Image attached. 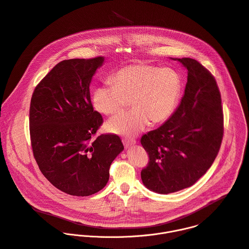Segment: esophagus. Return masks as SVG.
<instances>
[{
  "instance_id": "34e87169",
  "label": "esophagus",
  "mask_w": 249,
  "mask_h": 249,
  "mask_svg": "<svg viewBox=\"0 0 249 249\" xmlns=\"http://www.w3.org/2000/svg\"><path fill=\"white\" fill-rule=\"evenodd\" d=\"M123 143H124V145H125L126 148H129V147L135 145V144H136V142H135V140H127V141H124Z\"/></svg>"
}]
</instances>
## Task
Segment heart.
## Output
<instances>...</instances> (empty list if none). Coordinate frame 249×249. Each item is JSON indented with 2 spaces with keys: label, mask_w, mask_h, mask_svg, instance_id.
<instances>
[{
  "label": "heart",
  "mask_w": 249,
  "mask_h": 249,
  "mask_svg": "<svg viewBox=\"0 0 249 249\" xmlns=\"http://www.w3.org/2000/svg\"><path fill=\"white\" fill-rule=\"evenodd\" d=\"M111 84L98 87L93 94L95 109L114 115L131 105L133 110L110 119L106 129L112 134L133 138L149 124L166 121L175 111L182 93L180 75L169 68L143 63L130 64L117 70Z\"/></svg>",
  "instance_id": "b5f03b06"
}]
</instances>
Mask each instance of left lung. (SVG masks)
<instances>
[{
	"label": "left lung",
	"mask_w": 249,
	"mask_h": 249,
	"mask_svg": "<svg viewBox=\"0 0 249 249\" xmlns=\"http://www.w3.org/2000/svg\"><path fill=\"white\" fill-rule=\"evenodd\" d=\"M188 70L174 114L141 139L149 162L141 178L148 190L168 195L193 186L211 167L223 139L221 95L212 74L189 57L172 58Z\"/></svg>",
	"instance_id": "8db88e82"
}]
</instances>
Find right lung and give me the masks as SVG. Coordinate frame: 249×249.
Returning a JSON list of instances; mask_svg holds the SVG:
<instances>
[{
    "label": "right lung",
    "instance_id": "obj_1",
    "mask_svg": "<svg viewBox=\"0 0 249 249\" xmlns=\"http://www.w3.org/2000/svg\"><path fill=\"white\" fill-rule=\"evenodd\" d=\"M104 56L66 59L39 83L29 111L33 154L43 175L61 192L88 196L103 190L109 167L124 149L118 136L92 137L103 123L90 85Z\"/></svg>",
    "mask_w": 249,
    "mask_h": 249
}]
</instances>
